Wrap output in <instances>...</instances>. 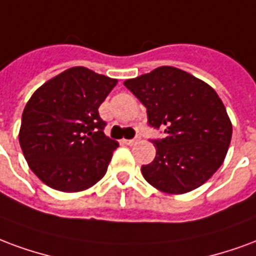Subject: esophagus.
Masks as SVG:
<instances>
[{"label":"esophagus","instance_id":"34e87169","mask_svg":"<svg viewBox=\"0 0 256 256\" xmlns=\"http://www.w3.org/2000/svg\"><path fill=\"white\" fill-rule=\"evenodd\" d=\"M122 142H124L126 144H128V146H132V144H135V143L139 142V138H135V139H124Z\"/></svg>","mask_w":256,"mask_h":256}]
</instances>
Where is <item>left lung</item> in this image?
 <instances>
[{
  "instance_id": "obj_1",
  "label": "left lung",
  "mask_w": 256,
  "mask_h": 256,
  "mask_svg": "<svg viewBox=\"0 0 256 256\" xmlns=\"http://www.w3.org/2000/svg\"><path fill=\"white\" fill-rule=\"evenodd\" d=\"M124 86L146 106L148 126L166 134L152 140L156 158L142 166L146 182L172 195L204 184L222 165L232 139V122L214 88L174 66H160Z\"/></svg>"
}]
</instances>
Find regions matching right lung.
Returning <instances> with one entry per match:
<instances>
[{
    "label": "right lung",
    "mask_w": 256,
    "mask_h": 256,
    "mask_svg": "<svg viewBox=\"0 0 256 256\" xmlns=\"http://www.w3.org/2000/svg\"><path fill=\"white\" fill-rule=\"evenodd\" d=\"M117 80L74 66L30 98L18 142L30 169L53 190L79 192L105 176L118 143L104 134L98 108Z\"/></svg>",
    "instance_id": "obj_1"
}]
</instances>
